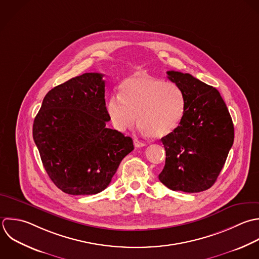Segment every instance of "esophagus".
<instances>
[{
	"label": "esophagus",
	"mask_w": 259,
	"mask_h": 259,
	"mask_svg": "<svg viewBox=\"0 0 259 259\" xmlns=\"http://www.w3.org/2000/svg\"><path fill=\"white\" fill-rule=\"evenodd\" d=\"M134 146L135 147H143V146H146V143L145 142H142V141H140V140H138L137 138H135L134 139Z\"/></svg>",
	"instance_id": "1"
}]
</instances>
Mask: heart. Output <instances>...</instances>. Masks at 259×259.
Returning <instances> with one entry per match:
<instances>
[{"label":"heart","instance_id":"1","mask_svg":"<svg viewBox=\"0 0 259 259\" xmlns=\"http://www.w3.org/2000/svg\"><path fill=\"white\" fill-rule=\"evenodd\" d=\"M119 94L107 101V113L119 131L133 127L137 119L148 137L161 138L180 125L186 113V97L177 83L143 71L124 78Z\"/></svg>","mask_w":259,"mask_h":259}]
</instances>
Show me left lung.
<instances>
[{"instance_id":"8db88e82","label":"left lung","mask_w":259,"mask_h":259,"mask_svg":"<svg viewBox=\"0 0 259 259\" xmlns=\"http://www.w3.org/2000/svg\"><path fill=\"white\" fill-rule=\"evenodd\" d=\"M186 97L180 125L161 138L165 165L159 181L172 191L199 193L216 182L234 141V126L220 93L190 73L167 71Z\"/></svg>"}]
</instances>
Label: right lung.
Instances as JSON below:
<instances>
[{
  "instance_id": "1",
  "label": "right lung",
  "mask_w": 259,
  "mask_h": 259,
  "mask_svg": "<svg viewBox=\"0 0 259 259\" xmlns=\"http://www.w3.org/2000/svg\"><path fill=\"white\" fill-rule=\"evenodd\" d=\"M104 74L87 72L53 88L33 123V139L53 184L73 196L95 195L111 183L133 140L106 127Z\"/></svg>"
}]
</instances>
